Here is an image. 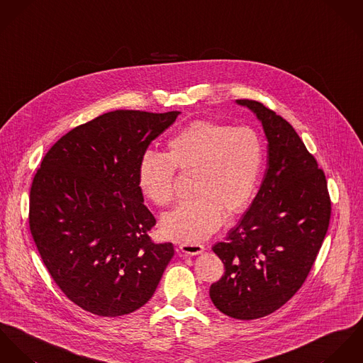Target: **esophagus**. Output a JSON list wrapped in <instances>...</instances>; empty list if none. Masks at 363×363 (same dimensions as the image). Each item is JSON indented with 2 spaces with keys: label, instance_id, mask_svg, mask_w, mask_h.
Instances as JSON below:
<instances>
[{
  "label": "esophagus",
  "instance_id": "esophagus-1",
  "mask_svg": "<svg viewBox=\"0 0 363 363\" xmlns=\"http://www.w3.org/2000/svg\"><path fill=\"white\" fill-rule=\"evenodd\" d=\"M179 249L182 253H185L188 256H196V255H201V252L204 250V246L199 243H181Z\"/></svg>",
  "mask_w": 363,
  "mask_h": 363
}]
</instances>
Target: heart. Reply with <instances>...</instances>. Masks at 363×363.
Listing matches in <instances>:
<instances>
[{"mask_svg": "<svg viewBox=\"0 0 363 363\" xmlns=\"http://www.w3.org/2000/svg\"><path fill=\"white\" fill-rule=\"evenodd\" d=\"M263 143L247 126L195 121L168 142V153L146 150L138 165V188L156 206L174 196L175 168L194 171L192 194L164 213V238L198 243L213 235L224 223L252 201L263 168Z\"/></svg>", "mask_w": 363, "mask_h": 363, "instance_id": "1", "label": "heart"}]
</instances>
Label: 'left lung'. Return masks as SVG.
Listing matches in <instances>:
<instances>
[{
	"instance_id": "1",
	"label": "left lung",
	"mask_w": 363,
	"mask_h": 363,
	"mask_svg": "<svg viewBox=\"0 0 363 363\" xmlns=\"http://www.w3.org/2000/svg\"><path fill=\"white\" fill-rule=\"evenodd\" d=\"M262 123L267 168L227 240L213 246L225 272L210 298L224 315L253 320L281 308L306 280L325 237L331 203L324 172L295 129L253 100H235Z\"/></svg>"
}]
</instances>
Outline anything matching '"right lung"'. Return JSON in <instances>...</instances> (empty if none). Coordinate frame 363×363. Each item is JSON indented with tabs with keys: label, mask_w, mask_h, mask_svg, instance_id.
Instances as JSON below:
<instances>
[{
	"label": "right lung",
	"mask_w": 363,
	"mask_h": 363,
	"mask_svg": "<svg viewBox=\"0 0 363 363\" xmlns=\"http://www.w3.org/2000/svg\"><path fill=\"white\" fill-rule=\"evenodd\" d=\"M178 114H103L62 136L41 162L30 231L51 277L83 311L117 318L142 308L174 256L172 243L147 235L156 218L138 188V165Z\"/></svg>",
	"instance_id": "1"
}]
</instances>
